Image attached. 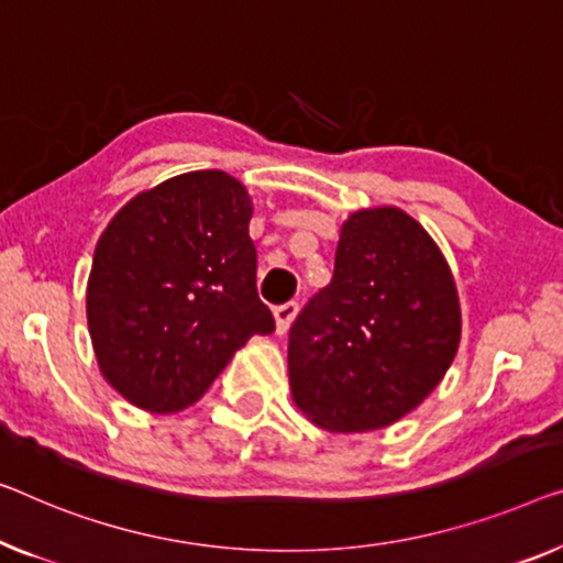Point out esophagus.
<instances>
[{"label": "esophagus", "mask_w": 563, "mask_h": 563, "mask_svg": "<svg viewBox=\"0 0 563 563\" xmlns=\"http://www.w3.org/2000/svg\"><path fill=\"white\" fill-rule=\"evenodd\" d=\"M273 316H275V331H278V333H285V331L290 329L292 318L298 316V303H296V300H288V303L275 306Z\"/></svg>", "instance_id": "1"}]
</instances>
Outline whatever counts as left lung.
Segmentation results:
<instances>
[{"instance_id": "8db88e82", "label": "left lung", "mask_w": 563, "mask_h": 563, "mask_svg": "<svg viewBox=\"0 0 563 563\" xmlns=\"http://www.w3.org/2000/svg\"><path fill=\"white\" fill-rule=\"evenodd\" d=\"M460 331L455 280L422 224L397 207L358 209L331 283L290 325L292 401L323 430H382L430 397Z\"/></svg>"}]
</instances>
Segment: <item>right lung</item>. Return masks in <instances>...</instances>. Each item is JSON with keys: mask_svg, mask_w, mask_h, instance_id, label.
<instances>
[{"mask_svg": "<svg viewBox=\"0 0 563 563\" xmlns=\"http://www.w3.org/2000/svg\"><path fill=\"white\" fill-rule=\"evenodd\" d=\"M250 217L247 189L207 169L141 191L100 234L88 329L106 382L131 405L181 412L250 335L275 331L257 296Z\"/></svg>", "mask_w": 563, "mask_h": 563, "instance_id": "obj_1", "label": "right lung"}]
</instances>
